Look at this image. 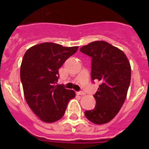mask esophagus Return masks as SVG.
<instances>
[{"mask_svg":"<svg viewBox=\"0 0 149 149\" xmlns=\"http://www.w3.org/2000/svg\"><path fill=\"white\" fill-rule=\"evenodd\" d=\"M77 95H85V93H84L83 91H79V92H77Z\"/></svg>","mask_w":149,"mask_h":149,"instance_id":"34e87169","label":"esophagus"}]
</instances>
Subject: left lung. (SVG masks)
I'll use <instances>...</instances> for the list:
<instances>
[{"label":"left lung","instance_id":"obj_1","mask_svg":"<svg viewBox=\"0 0 149 149\" xmlns=\"http://www.w3.org/2000/svg\"><path fill=\"white\" fill-rule=\"evenodd\" d=\"M80 51L92 58L91 78L101 84L94 95L95 108L85 111L90 122L107 123L119 113L127 96L131 83V65L119 48L104 41L83 46Z\"/></svg>","mask_w":149,"mask_h":149}]
</instances>
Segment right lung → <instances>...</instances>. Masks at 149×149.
Returning <instances> with one entry per match:
<instances>
[{"mask_svg": "<svg viewBox=\"0 0 149 149\" xmlns=\"http://www.w3.org/2000/svg\"><path fill=\"white\" fill-rule=\"evenodd\" d=\"M78 47H63L45 42L29 48L24 55L20 77L27 104L45 122H54L63 116L68 101L75 97L73 90L56 85L58 69L76 53Z\"/></svg>", "mask_w": 149, "mask_h": 149, "instance_id": "1", "label": "right lung"}]
</instances>
